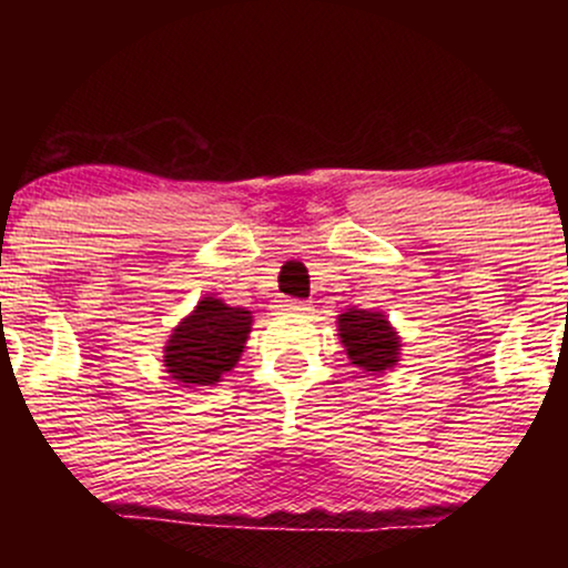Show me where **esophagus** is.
Listing matches in <instances>:
<instances>
[{"mask_svg": "<svg viewBox=\"0 0 568 568\" xmlns=\"http://www.w3.org/2000/svg\"><path fill=\"white\" fill-rule=\"evenodd\" d=\"M283 306L285 312H310L312 304L310 302H302V298H283Z\"/></svg>", "mask_w": 568, "mask_h": 568, "instance_id": "1", "label": "esophagus"}]
</instances>
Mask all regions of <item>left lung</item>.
<instances>
[{
    "mask_svg": "<svg viewBox=\"0 0 568 568\" xmlns=\"http://www.w3.org/2000/svg\"><path fill=\"white\" fill-rule=\"evenodd\" d=\"M338 336L347 347L349 361L363 371H387L397 363V342L395 331L389 328L387 317L382 312L371 310H349L338 315Z\"/></svg>",
    "mask_w": 568,
    "mask_h": 568,
    "instance_id": "1",
    "label": "left lung"
}]
</instances>
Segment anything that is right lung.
Returning <instances> with one entry per match:
<instances>
[{
	"mask_svg": "<svg viewBox=\"0 0 568 568\" xmlns=\"http://www.w3.org/2000/svg\"><path fill=\"white\" fill-rule=\"evenodd\" d=\"M251 334V312L205 296L173 331L165 347L168 374L186 387H207L237 366Z\"/></svg>",
	"mask_w": 568,
	"mask_h": 568,
	"instance_id": "right-lung-1",
	"label": "right lung"
}]
</instances>
